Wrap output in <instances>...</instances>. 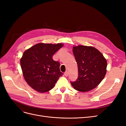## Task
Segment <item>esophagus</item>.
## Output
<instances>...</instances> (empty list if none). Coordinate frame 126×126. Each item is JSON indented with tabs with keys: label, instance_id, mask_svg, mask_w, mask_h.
Wrapping results in <instances>:
<instances>
[{
	"label": "esophagus",
	"instance_id": "esophagus-1",
	"mask_svg": "<svg viewBox=\"0 0 126 126\" xmlns=\"http://www.w3.org/2000/svg\"><path fill=\"white\" fill-rule=\"evenodd\" d=\"M68 74H68V72L67 71H66V72H64V75L66 77H67V76H68Z\"/></svg>",
	"mask_w": 126,
	"mask_h": 126
}]
</instances>
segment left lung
Segmentation results:
<instances>
[{
  "label": "left lung",
  "instance_id": "obj_1",
  "mask_svg": "<svg viewBox=\"0 0 126 126\" xmlns=\"http://www.w3.org/2000/svg\"><path fill=\"white\" fill-rule=\"evenodd\" d=\"M72 51L78 65V77L75 81L70 82L72 86L81 92L93 90L106 75V59L99 51L91 46H74Z\"/></svg>",
  "mask_w": 126,
  "mask_h": 126
}]
</instances>
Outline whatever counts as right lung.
<instances>
[{
    "label": "right lung",
    "instance_id": "right-lung-1",
    "mask_svg": "<svg viewBox=\"0 0 126 126\" xmlns=\"http://www.w3.org/2000/svg\"><path fill=\"white\" fill-rule=\"evenodd\" d=\"M63 46L61 43H39L24 52L20 66L26 81L32 89L41 93L47 92L63 76L60 63L53 60L52 56Z\"/></svg>",
    "mask_w": 126,
    "mask_h": 126
}]
</instances>
